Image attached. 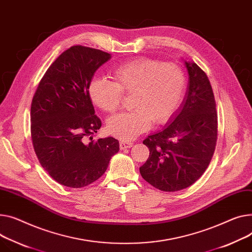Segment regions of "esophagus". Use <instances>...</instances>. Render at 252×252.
<instances>
[{"instance_id":"34e87169","label":"esophagus","mask_w":252,"mask_h":252,"mask_svg":"<svg viewBox=\"0 0 252 252\" xmlns=\"http://www.w3.org/2000/svg\"><path fill=\"white\" fill-rule=\"evenodd\" d=\"M133 144L131 142H126V141H121L120 143V148L122 150H125V149H127V148H130L132 147Z\"/></svg>"}]
</instances>
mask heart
Returning <instances> with one entry per match:
<instances>
[{"mask_svg":"<svg viewBox=\"0 0 252 252\" xmlns=\"http://www.w3.org/2000/svg\"><path fill=\"white\" fill-rule=\"evenodd\" d=\"M113 82L94 78L89 84L92 102L106 112L120 107L123 93L129 94L133 108L112 115L106 123L111 136L130 141L147 131L152 122L162 125L173 115L186 88V76L179 65L139 58L115 66Z\"/></svg>","mask_w":252,"mask_h":252,"instance_id":"b5f03b06","label":"heart"}]
</instances>
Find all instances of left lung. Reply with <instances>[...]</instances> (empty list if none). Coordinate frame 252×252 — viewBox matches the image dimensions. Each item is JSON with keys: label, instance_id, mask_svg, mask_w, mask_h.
I'll return each instance as SVG.
<instances>
[{"label": "left lung", "instance_id": "left-lung-1", "mask_svg": "<svg viewBox=\"0 0 252 252\" xmlns=\"http://www.w3.org/2000/svg\"><path fill=\"white\" fill-rule=\"evenodd\" d=\"M184 64L189 84L181 105L162 130L143 142L150 155L140 173L163 191L193 184L208 168L217 143L218 115L209 78L195 63Z\"/></svg>", "mask_w": 252, "mask_h": 252}]
</instances>
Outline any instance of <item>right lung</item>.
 <instances>
[{
	"instance_id": "1",
	"label": "right lung",
	"mask_w": 252,
	"mask_h": 252,
	"mask_svg": "<svg viewBox=\"0 0 252 252\" xmlns=\"http://www.w3.org/2000/svg\"><path fill=\"white\" fill-rule=\"evenodd\" d=\"M110 59L102 50L74 45L49 66L33 96V148L44 170L62 186L80 189L94 182L120 151L119 141L112 137L92 138L101 121L95 115L89 84Z\"/></svg>"
}]
</instances>
